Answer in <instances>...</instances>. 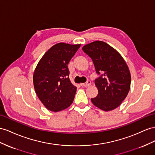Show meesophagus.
I'll return each instance as SVG.
<instances>
[{
	"label": "esophagus",
	"instance_id": "34e87169",
	"mask_svg": "<svg viewBox=\"0 0 155 155\" xmlns=\"http://www.w3.org/2000/svg\"><path fill=\"white\" fill-rule=\"evenodd\" d=\"M81 85L82 86H84V87H88L91 85V82L90 81H87L86 83H81Z\"/></svg>",
	"mask_w": 155,
	"mask_h": 155
}]
</instances>
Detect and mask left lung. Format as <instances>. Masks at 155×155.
Wrapping results in <instances>:
<instances>
[{
    "instance_id": "1",
    "label": "left lung",
    "mask_w": 155,
    "mask_h": 155,
    "mask_svg": "<svg viewBox=\"0 0 155 155\" xmlns=\"http://www.w3.org/2000/svg\"><path fill=\"white\" fill-rule=\"evenodd\" d=\"M82 50L92 59L96 73L101 76L95 80L97 96L92 104L105 111L117 108L130 89L131 74L124 59L105 42L96 41L86 45Z\"/></svg>"
}]
</instances>
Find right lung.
<instances>
[{
    "label": "right lung",
    "mask_w": 155,
    "mask_h": 155,
    "mask_svg": "<svg viewBox=\"0 0 155 155\" xmlns=\"http://www.w3.org/2000/svg\"><path fill=\"white\" fill-rule=\"evenodd\" d=\"M80 46V44H56L44 54L35 69V92L45 107L51 111L64 110L73 102L77 87L69 78L67 65Z\"/></svg>",
    "instance_id": "right-lung-1"
}]
</instances>
